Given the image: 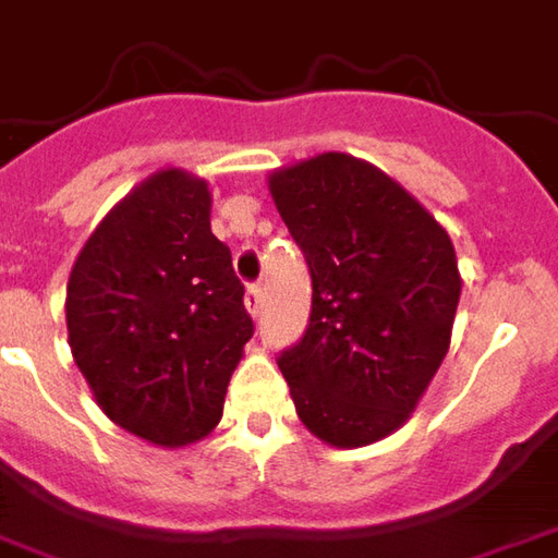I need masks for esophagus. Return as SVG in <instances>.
<instances>
[{"label":"esophagus","instance_id":"1","mask_svg":"<svg viewBox=\"0 0 558 558\" xmlns=\"http://www.w3.org/2000/svg\"><path fill=\"white\" fill-rule=\"evenodd\" d=\"M244 305H247L250 317H259V311H263V287L259 283H250L247 295H244Z\"/></svg>","mask_w":558,"mask_h":558}]
</instances>
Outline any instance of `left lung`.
<instances>
[{"label":"left lung","instance_id":"8db88e82","mask_svg":"<svg viewBox=\"0 0 558 558\" xmlns=\"http://www.w3.org/2000/svg\"><path fill=\"white\" fill-rule=\"evenodd\" d=\"M268 192L314 290L302 342L278 360L295 415L332 449L390 437L452 344V238L385 170L344 151L271 170Z\"/></svg>","mask_w":558,"mask_h":558}]
</instances>
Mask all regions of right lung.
Listing matches in <instances>:
<instances>
[{"mask_svg":"<svg viewBox=\"0 0 558 558\" xmlns=\"http://www.w3.org/2000/svg\"><path fill=\"white\" fill-rule=\"evenodd\" d=\"M210 204L207 180L155 170L97 222L66 283L70 351L97 407L161 449L214 434L253 336Z\"/></svg>","mask_w":558,"mask_h":558,"instance_id":"add662e5","label":"right lung"}]
</instances>
